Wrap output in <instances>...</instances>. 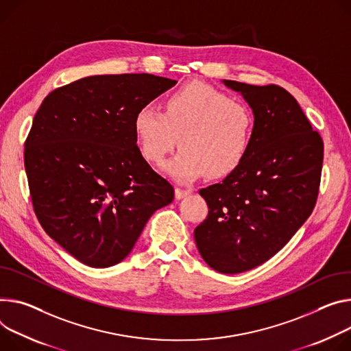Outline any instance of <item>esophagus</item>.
Returning <instances> with one entry per match:
<instances>
[{
    "mask_svg": "<svg viewBox=\"0 0 351 351\" xmlns=\"http://www.w3.org/2000/svg\"><path fill=\"white\" fill-rule=\"evenodd\" d=\"M189 193H190V190H189V189L176 187V190H175V196H176V199H178V200H179V199H183V197H186Z\"/></svg>",
    "mask_w": 351,
    "mask_h": 351,
    "instance_id": "34e87169",
    "label": "esophagus"
}]
</instances>
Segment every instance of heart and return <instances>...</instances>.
<instances>
[{
	"label": "heart",
	"instance_id": "b5f03b06",
	"mask_svg": "<svg viewBox=\"0 0 351 351\" xmlns=\"http://www.w3.org/2000/svg\"><path fill=\"white\" fill-rule=\"evenodd\" d=\"M134 129L140 151L151 164H161L179 137L180 149L164 169L179 182H190L206 172L211 178L227 176L241 165L254 116L242 101L204 82H190L169 95L165 112L143 106Z\"/></svg>",
	"mask_w": 351,
	"mask_h": 351
}]
</instances>
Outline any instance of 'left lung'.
Returning a JSON list of instances; mask_svg holds the SVG:
<instances>
[{
	"mask_svg": "<svg viewBox=\"0 0 351 351\" xmlns=\"http://www.w3.org/2000/svg\"><path fill=\"white\" fill-rule=\"evenodd\" d=\"M253 110L246 156L224 180L200 189L208 206L195 228L204 262L226 274L256 267L289 242L319 193L324 141L284 88L224 80Z\"/></svg>",
	"mask_w": 351,
	"mask_h": 351,
	"instance_id": "8db88e82",
	"label": "left lung"
}]
</instances>
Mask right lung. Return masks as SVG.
<instances>
[{
  "label": "right lung",
  "mask_w": 351,
  "mask_h": 351,
  "mask_svg": "<svg viewBox=\"0 0 351 351\" xmlns=\"http://www.w3.org/2000/svg\"><path fill=\"white\" fill-rule=\"evenodd\" d=\"M176 84L152 74L92 75L50 92L25 141V171L46 234L81 263L129 254L149 217L173 200L137 147V112Z\"/></svg>",
  "instance_id": "obj_1"
}]
</instances>
